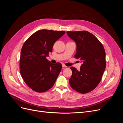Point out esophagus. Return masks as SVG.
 I'll return each instance as SVG.
<instances>
[{
	"label": "esophagus",
	"instance_id": "esophagus-1",
	"mask_svg": "<svg viewBox=\"0 0 123 123\" xmlns=\"http://www.w3.org/2000/svg\"><path fill=\"white\" fill-rule=\"evenodd\" d=\"M62 67L63 68H66V67H67L65 64H62Z\"/></svg>",
	"mask_w": 123,
	"mask_h": 123
}]
</instances>
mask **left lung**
<instances>
[{
	"instance_id": "8db88e82",
	"label": "left lung",
	"mask_w": 123,
	"mask_h": 123,
	"mask_svg": "<svg viewBox=\"0 0 123 123\" xmlns=\"http://www.w3.org/2000/svg\"><path fill=\"white\" fill-rule=\"evenodd\" d=\"M68 35L76 44L74 57L82 65L80 70L71 67L72 76L69 84L72 89L80 93L92 91L101 80L106 68V53L102 43L91 33L86 31H67Z\"/></svg>"
}]
</instances>
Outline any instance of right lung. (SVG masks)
<instances>
[{"label": "right lung", "instance_id": "obj_1", "mask_svg": "<svg viewBox=\"0 0 123 123\" xmlns=\"http://www.w3.org/2000/svg\"><path fill=\"white\" fill-rule=\"evenodd\" d=\"M64 31L38 30L30 36L21 50L20 72L28 86L37 92H43L53 87L60 73L61 63L52 64L46 58L56 41Z\"/></svg>", "mask_w": 123, "mask_h": 123}]
</instances>
